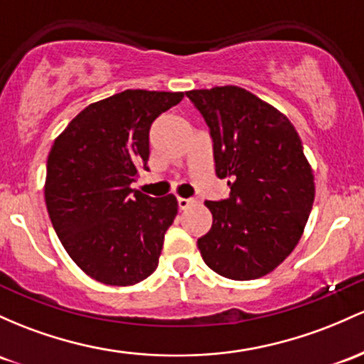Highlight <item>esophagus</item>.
Here are the masks:
<instances>
[{"mask_svg": "<svg viewBox=\"0 0 364 364\" xmlns=\"http://www.w3.org/2000/svg\"><path fill=\"white\" fill-rule=\"evenodd\" d=\"M191 203H193V200H191V198H183V197H178V207L181 210H185V209H188V207L191 205Z\"/></svg>", "mask_w": 364, "mask_h": 364, "instance_id": "obj_1", "label": "esophagus"}]
</instances>
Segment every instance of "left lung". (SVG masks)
<instances>
[{
	"mask_svg": "<svg viewBox=\"0 0 364 364\" xmlns=\"http://www.w3.org/2000/svg\"><path fill=\"white\" fill-rule=\"evenodd\" d=\"M214 139L218 178L230 198L205 202L213 226L197 245L230 279L271 273L292 254L314 202V174L294 124L240 86L186 91Z\"/></svg>",
	"mask_w": 364,
	"mask_h": 364,
	"instance_id": "obj_1",
	"label": "left lung"
}]
</instances>
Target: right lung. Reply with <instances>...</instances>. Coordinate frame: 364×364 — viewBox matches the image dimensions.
<instances>
[{
    "instance_id": "obj_1",
    "label": "right lung",
    "mask_w": 364,
    "mask_h": 364,
    "mask_svg": "<svg viewBox=\"0 0 364 364\" xmlns=\"http://www.w3.org/2000/svg\"><path fill=\"white\" fill-rule=\"evenodd\" d=\"M185 93L126 90L90 103L55 138L45 200L63 249L90 278L131 287L159 264L178 214L174 195L151 198L131 183L149 169L151 122Z\"/></svg>"
}]
</instances>
